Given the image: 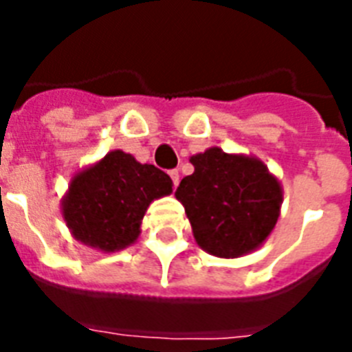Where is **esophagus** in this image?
I'll return each instance as SVG.
<instances>
[{
	"label": "esophagus",
	"instance_id": "obj_1",
	"mask_svg": "<svg viewBox=\"0 0 352 352\" xmlns=\"http://www.w3.org/2000/svg\"><path fill=\"white\" fill-rule=\"evenodd\" d=\"M170 177H171V181H173V184H175V186H179V171L171 170Z\"/></svg>",
	"mask_w": 352,
	"mask_h": 352
}]
</instances>
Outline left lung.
<instances>
[{"mask_svg": "<svg viewBox=\"0 0 352 352\" xmlns=\"http://www.w3.org/2000/svg\"><path fill=\"white\" fill-rule=\"evenodd\" d=\"M192 175L175 197L204 252L234 259L257 250L279 219L283 188L257 157L208 148L193 155Z\"/></svg>", "mask_w": 352, "mask_h": 352, "instance_id": "obj_1", "label": "left lung"}]
</instances>
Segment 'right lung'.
<instances>
[{"label":"right lung","mask_w":352,"mask_h":352,"mask_svg":"<svg viewBox=\"0 0 352 352\" xmlns=\"http://www.w3.org/2000/svg\"><path fill=\"white\" fill-rule=\"evenodd\" d=\"M171 192L173 182L164 171L115 149L74 173L62 197V215L74 239L111 254L138 239L149 204Z\"/></svg>","instance_id":"add662e5"}]
</instances>
